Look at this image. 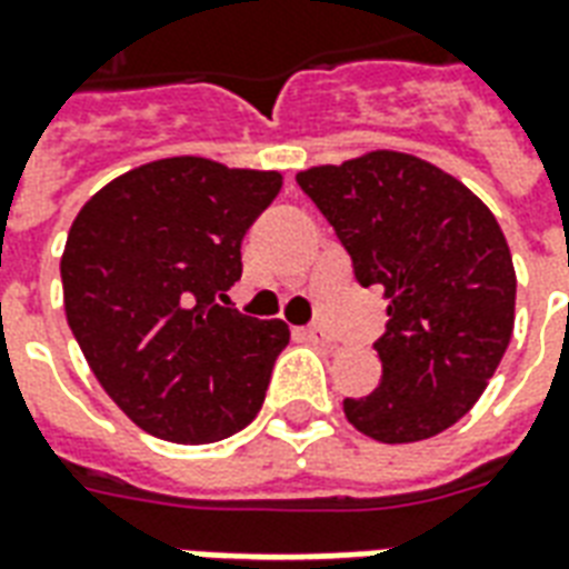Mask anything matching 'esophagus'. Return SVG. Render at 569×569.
Listing matches in <instances>:
<instances>
[{"mask_svg": "<svg viewBox=\"0 0 569 569\" xmlns=\"http://www.w3.org/2000/svg\"><path fill=\"white\" fill-rule=\"evenodd\" d=\"M301 337L307 342H313V346H331V342H333V337L325 331V328H303Z\"/></svg>", "mask_w": 569, "mask_h": 569, "instance_id": "obj_1", "label": "esophagus"}]
</instances>
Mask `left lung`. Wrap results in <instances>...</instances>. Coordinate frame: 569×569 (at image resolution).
<instances>
[{"mask_svg":"<svg viewBox=\"0 0 569 569\" xmlns=\"http://www.w3.org/2000/svg\"><path fill=\"white\" fill-rule=\"evenodd\" d=\"M295 179L349 250L358 283L388 301L379 388L342 400L346 418L385 445L439 436L487 390L513 333V256L496 214L406 151H367Z\"/></svg>","mask_w":569,"mask_h":569,"instance_id":"left-lung-1","label":"left lung"}]
</instances>
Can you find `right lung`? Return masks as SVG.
Segmentation results:
<instances>
[{"mask_svg": "<svg viewBox=\"0 0 569 569\" xmlns=\"http://www.w3.org/2000/svg\"><path fill=\"white\" fill-rule=\"evenodd\" d=\"M280 172L163 158L103 184L62 253L64 316L94 379L140 429L211 445L262 409L289 325L227 307L241 241Z\"/></svg>", "mask_w": 569, "mask_h": 569, "instance_id": "1", "label": "right lung"}]
</instances>
